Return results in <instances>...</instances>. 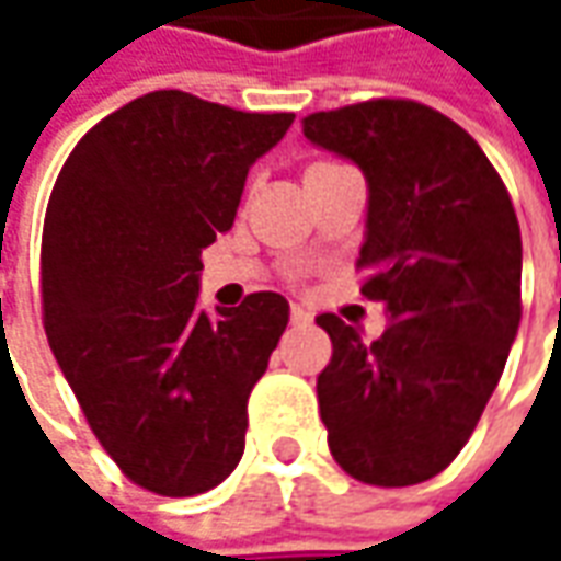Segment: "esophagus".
Returning a JSON list of instances; mask_svg holds the SVG:
<instances>
[{
  "label": "esophagus",
  "instance_id": "esophagus-1",
  "mask_svg": "<svg viewBox=\"0 0 561 561\" xmlns=\"http://www.w3.org/2000/svg\"><path fill=\"white\" fill-rule=\"evenodd\" d=\"M290 321L293 324H309V321H312V312H309V309H302V306H293Z\"/></svg>",
  "mask_w": 561,
  "mask_h": 561
}]
</instances>
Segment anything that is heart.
Masks as SVG:
<instances>
[{
	"label": "heart",
	"instance_id": "heart-1",
	"mask_svg": "<svg viewBox=\"0 0 561 561\" xmlns=\"http://www.w3.org/2000/svg\"><path fill=\"white\" fill-rule=\"evenodd\" d=\"M331 168H336V164H312V168H309V171H306V178H312V174H321V171H331Z\"/></svg>",
	"mask_w": 561,
	"mask_h": 561
}]
</instances>
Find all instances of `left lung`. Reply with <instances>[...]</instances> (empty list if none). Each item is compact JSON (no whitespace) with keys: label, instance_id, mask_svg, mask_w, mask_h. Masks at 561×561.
<instances>
[{"label":"left lung","instance_id":"obj_1","mask_svg":"<svg viewBox=\"0 0 561 561\" xmlns=\"http://www.w3.org/2000/svg\"><path fill=\"white\" fill-rule=\"evenodd\" d=\"M302 137L365 174L362 293L390 321L365 343L336 314L314 318L334 343L318 375L328 446L362 484H421L468 443L518 334L515 208L471 134L421 102L318 112Z\"/></svg>","mask_w":561,"mask_h":561}]
</instances>
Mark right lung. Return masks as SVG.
<instances>
[{"label":"right lung","instance_id":"1","mask_svg":"<svg viewBox=\"0 0 561 561\" xmlns=\"http://www.w3.org/2000/svg\"><path fill=\"white\" fill-rule=\"evenodd\" d=\"M290 124L156 90L87 130L53 186L46 336L96 440L152 493H205L243 456L247 399L290 302L252 293L208 314L199 255L233 227L249 168Z\"/></svg>","mask_w":561,"mask_h":561}]
</instances>
